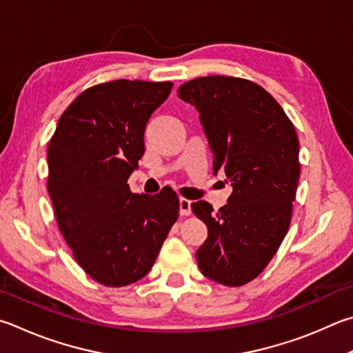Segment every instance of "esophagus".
Listing matches in <instances>:
<instances>
[{"label": "esophagus", "instance_id": "obj_1", "mask_svg": "<svg viewBox=\"0 0 353 353\" xmlns=\"http://www.w3.org/2000/svg\"><path fill=\"white\" fill-rule=\"evenodd\" d=\"M179 208H181V214L182 216H190L191 214V201L185 197L179 199Z\"/></svg>", "mask_w": 353, "mask_h": 353}]
</instances>
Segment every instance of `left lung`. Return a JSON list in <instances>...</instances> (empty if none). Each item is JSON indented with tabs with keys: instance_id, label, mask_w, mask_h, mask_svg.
Instances as JSON below:
<instances>
[{
	"instance_id": "obj_1",
	"label": "left lung",
	"mask_w": 353,
	"mask_h": 353,
	"mask_svg": "<svg viewBox=\"0 0 353 353\" xmlns=\"http://www.w3.org/2000/svg\"><path fill=\"white\" fill-rule=\"evenodd\" d=\"M177 95L201 115L213 174L222 170L233 187L217 213L205 201L191 203L208 228L197 265L216 283L243 285L264 270L290 227L299 181L296 131L278 101L250 80L199 77Z\"/></svg>"
}]
</instances>
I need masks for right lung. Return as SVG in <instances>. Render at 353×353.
<instances>
[{"instance_id": "add662e5", "label": "right lung", "mask_w": 353, "mask_h": 353, "mask_svg": "<svg viewBox=\"0 0 353 353\" xmlns=\"http://www.w3.org/2000/svg\"><path fill=\"white\" fill-rule=\"evenodd\" d=\"M171 81L115 80L81 92L48 146V191L75 261L94 281L123 287L148 274L179 217L176 191L131 193L145 128Z\"/></svg>"}]
</instances>
